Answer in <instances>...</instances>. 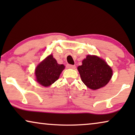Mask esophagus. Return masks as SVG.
<instances>
[{"label":"esophagus","mask_w":135,"mask_h":135,"mask_svg":"<svg viewBox=\"0 0 135 135\" xmlns=\"http://www.w3.org/2000/svg\"><path fill=\"white\" fill-rule=\"evenodd\" d=\"M66 67L68 69H75V65H71V64H67L66 65Z\"/></svg>","instance_id":"esophagus-1"}]
</instances>
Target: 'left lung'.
Returning a JSON list of instances; mask_svg holds the SVG:
<instances>
[{
  "mask_svg": "<svg viewBox=\"0 0 135 135\" xmlns=\"http://www.w3.org/2000/svg\"><path fill=\"white\" fill-rule=\"evenodd\" d=\"M77 69L83 83L94 90L104 86L112 76L111 68L105 60L95 55H87Z\"/></svg>",
  "mask_w": 135,
  "mask_h": 135,
  "instance_id": "1",
  "label": "left lung"
}]
</instances>
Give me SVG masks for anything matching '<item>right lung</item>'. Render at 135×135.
I'll list each match as a JSON object with an SVG mask.
<instances>
[{"label":"right lung","mask_w":135,"mask_h":135,"mask_svg":"<svg viewBox=\"0 0 135 135\" xmlns=\"http://www.w3.org/2000/svg\"><path fill=\"white\" fill-rule=\"evenodd\" d=\"M64 68L63 64H58L52 55H49L36 67V81L42 86L51 85L59 79Z\"/></svg>","instance_id":"1"}]
</instances>
